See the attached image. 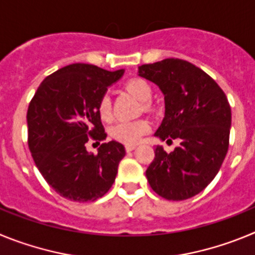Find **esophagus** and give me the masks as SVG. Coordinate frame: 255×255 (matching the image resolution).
<instances>
[{"instance_id": "esophagus-1", "label": "esophagus", "mask_w": 255, "mask_h": 255, "mask_svg": "<svg viewBox=\"0 0 255 255\" xmlns=\"http://www.w3.org/2000/svg\"><path fill=\"white\" fill-rule=\"evenodd\" d=\"M135 148H136V145H135V144H126L125 145L126 152H131V150H134Z\"/></svg>"}]
</instances>
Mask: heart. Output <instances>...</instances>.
Wrapping results in <instances>:
<instances>
[{
  "instance_id": "b5f03b06",
  "label": "heart",
  "mask_w": 255,
  "mask_h": 255,
  "mask_svg": "<svg viewBox=\"0 0 255 255\" xmlns=\"http://www.w3.org/2000/svg\"><path fill=\"white\" fill-rule=\"evenodd\" d=\"M125 89L131 93L135 98L141 101L145 110H150L152 106L148 101L152 98V88L148 84V82L140 78L130 79L129 82H126ZM97 111H98L101 120L105 123H110L114 119L111 100L107 94L101 97L98 106H97ZM149 129L150 124L145 119H139V120L134 121H121L111 129V136L120 143L136 144L144 134L149 131Z\"/></svg>"
}]
</instances>
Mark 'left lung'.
<instances>
[{
  "label": "left lung",
  "mask_w": 255,
  "mask_h": 255,
  "mask_svg": "<svg viewBox=\"0 0 255 255\" xmlns=\"http://www.w3.org/2000/svg\"><path fill=\"white\" fill-rule=\"evenodd\" d=\"M139 75L164 94V119L154 135L180 140L171 153L155 147L145 176L159 197L189 199L215 179L226 157L231 126L226 94L203 70L180 58L141 65Z\"/></svg>",
  "instance_id": "obj_1"
}]
</instances>
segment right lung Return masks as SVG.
Wrapping results in <instances>:
<instances>
[{
  "label": "right lung",
  "mask_w": 255,
  "mask_h": 255,
  "mask_svg": "<svg viewBox=\"0 0 255 255\" xmlns=\"http://www.w3.org/2000/svg\"><path fill=\"white\" fill-rule=\"evenodd\" d=\"M123 74L96 65H69L47 76L31 98L26 114L29 149L42 176L61 197L93 202L114 184L125 155L123 144L102 143L98 154H91L85 143L107 138L97 106Z\"/></svg>",
  "instance_id": "obj_1"
}]
</instances>
